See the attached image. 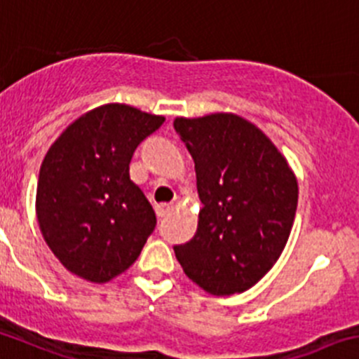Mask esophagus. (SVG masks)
Masks as SVG:
<instances>
[{"label":"esophagus","mask_w":359,"mask_h":359,"mask_svg":"<svg viewBox=\"0 0 359 359\" xmlns=\"http://www.w3.org/2000/svg\"><path fill=\"white\" fill-rule=\"evenodd\" d=\"M155 211H156V217L165 218L167 215H170V211H172V204H156Z\"/></svg>","instance_id":"obj_1"}]
</instances>
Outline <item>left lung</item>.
<instances>
[{
    "label": "left lung",
    "instance_id": "left-lung-1",
    "mask_svg": "<svg viewBox=\"0 0 359 359\" xmlns=\"http://www.w3.org/2000/svg\"><path fill=\"white\" fill-rule=\"evenodd\" d=\"M174 130L196 163L203 203L196 236L174 247L176 259L210 294L247 291L287 243L298 206L294 172L257 126L236 114L176 118Z\"/></svg>",
    "mask_w": 359,
    "mask_h": 359
}]
</instances>
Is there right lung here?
<instances>
[{
  "mask_svg": "<svg viewBox=\"0 0 359 359\" xmlns=\"http://www.w3.org/2000/svg\"><path fill=\"white\" fill-rule=\"evenodd\" d=\"M163 121L107 104L75 119L49 148L40 167L36 218L70 273L104 284L139 257L156 217L128 170L137 146Z\"/></svg>",
  "mask_w": 359,
  "mask_h": 359,
  "instance_id": "add662e5",
  "label": "right lung"
}]
</instances>
